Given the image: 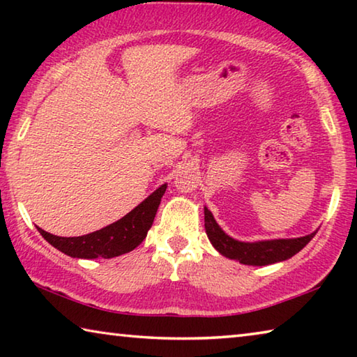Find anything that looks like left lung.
Listing matches in <instances>:
<instances>
[{"label": "left lung", "mask_w": 357, "mask_h": 357, "mask_svg": "<svg viewBox=\"0 0 357 357\" xmlns=\"http://www.w3.org/2000/svg\"><path fill=\"white\" fill-rule=\"evenodd\" d=\"M204 228L206 234L214 245V249L222 253L223 257L249 266H268L294 257L304 247L310 243L317 231L307 236L289 238V239H268V241H255V243H244L238 241L223 231L215 222L211 211L204 206Z\"/></svg>", "instance_id": "obj_1"}]
</instances>
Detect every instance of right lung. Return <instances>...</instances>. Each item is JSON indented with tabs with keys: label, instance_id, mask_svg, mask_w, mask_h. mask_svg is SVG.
<instances>
[{
	"label": "right lung",
	"instance_id": "right-lung-1",
	"mask_svg": "<svg viewBox=\"0 0 357 357\" xmlns=\"http://www.w3.org/2000/svg\"><path fill=\"white\" fill-rule=\"evenodd\" d=\"M167 184H162L137 208L112 225L78 238H59L39 228L48 244L72 258H113L132 252L143 243L148 229L154 222L160 198L164 197Z\"/></svg>",
	"mask_w": 357,
	"mask_h": 357
}]
</instances>
